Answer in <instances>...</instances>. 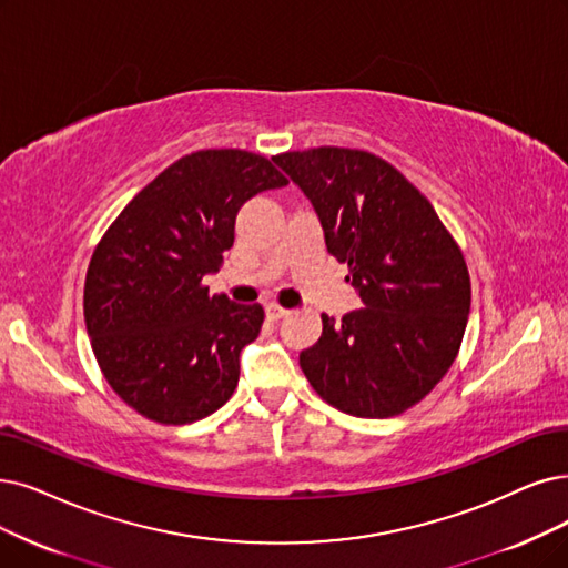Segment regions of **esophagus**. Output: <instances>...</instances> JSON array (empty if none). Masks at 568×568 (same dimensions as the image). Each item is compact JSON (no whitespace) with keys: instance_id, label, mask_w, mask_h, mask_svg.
Segmentation results:
<instances>
[{"instance_id":"obj_1","label":"esophagus","mask_w":568,"mask_h":568,"mask_svg":"<svg viewBox=\"0 0 568 568\" xmlns=\"http://www.w3.org/2000/svg\"><path fill=\"white\" fill-rule=\"evenodd\" d=\"M265 314H267L270 322H277V320H282V316L288 314V310H284V307L277 305V303H267V305H265Z\"/></svg>"}]
</instances>
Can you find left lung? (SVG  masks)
<instances>
[{"label": "left lung", "mask_w": 568, "mask_h": 568, "mask_svg": "<svg viewBox=\"0 0 568 568\" xmlns=\"http://www.w3.org/2000/svg\"><path fill=\"white\" fill-rule=\"evenodd\" d=\"M310 197L363 307L301 354L312 389L354 417L410 410L455 363L470 312L462 248L434 205L379 155L316 146L272 155Z\"/></svg>", "instance_id": "1"}]
</instances>
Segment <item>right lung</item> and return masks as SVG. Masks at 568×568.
Masks as SVG:
<instances>
[{
    "label": "right lung",
    "mask_w": 568,
    "mask_h": 568,
    "mask_svg": "<svg viewBox=\"0 0 568 568\" xmlns=\"http://www.w3.org/2000/svg\"><path fill=\"white\" fill-rule=\"evenodd\" d=\"M288 179L242 149L195 151L165 168L116 216L90 258L83 316L116 396L158 424L216 413L240 379V352L263 307L212 296L205 275L235 242L248 197Z\"/></svg>",
    "instance_id": "obj_1"
}]
</instances>
